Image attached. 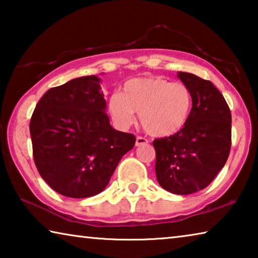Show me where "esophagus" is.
<instances>
[{"mask_svg": "<svg viewBox=\"0 0 258 258\" xmlns=\"http://www.w3.org/2000/svg\"><path fill=\"white\" fill-rule=\"evenodd\" d=\"M148 142H149V141H148V139L143 138V137H137V141H135V146L139 147V146H142V145H147Z\"/></svg>", "mask_w": 258, "mask_h": 258, "instance_id": "obj_1", "label": "esophagus"}]
</instances>
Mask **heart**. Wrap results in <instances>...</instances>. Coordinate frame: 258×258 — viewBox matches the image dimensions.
I'll use <instances>...</instances> for the list:
<instances>
[{"label":"heart","instance_id":"b5f03b06","mask_svg":"<svg viewBox=\"0 0 258 258\" xmlns=\"http://www.w3.org/2000/svg\"><path fill=\"white\" fill-rule=\"evenodd\" d=\"M192 109V93L183 83L159 76L132 78L123 92L113 93L108 102L111 118L119 128L133 123L140 115L142 127L154 137H171L184 127Z\"/></svg>","mask_w":258,"mask_h":258}]
</instances>
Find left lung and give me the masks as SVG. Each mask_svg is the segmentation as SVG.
Segmentation results:
<instances>
[{"instance_id": "8db88e82", "label": "left lung", "mask_w": 258, "mask_h": 258, "mask_svg": "<svg viewBox=\"0 0 258 258\" xmlns=\"http://www.w3.org/2000/svg\"><path fill=\"white\" fill-rule=\"evenodd\" d=\"M178 78L192 93L190 117L180 132L156 139V176L163 189L190 195L211 184L231 149V111L211 81L190 73Z\"/></svg>"}]
</instances>
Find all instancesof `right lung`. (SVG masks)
<instances>
[{
	"instance_id": "1",
	"label": "right lung",
	"mask_w": 258,
	"mask_h": 258,
	"mask_svg": "<svg viewBox=\"0 0 258 258\" xmlns=\"http://www.w3.org/2000/svg\"><path fill=\"white\" fill-rule=\"evenodd\" d=\"M97 76L52 87L30 118L33 156L43 180L69 198L100 194L135 137L111 127Z\"/></svg>"
}]
</instances>
